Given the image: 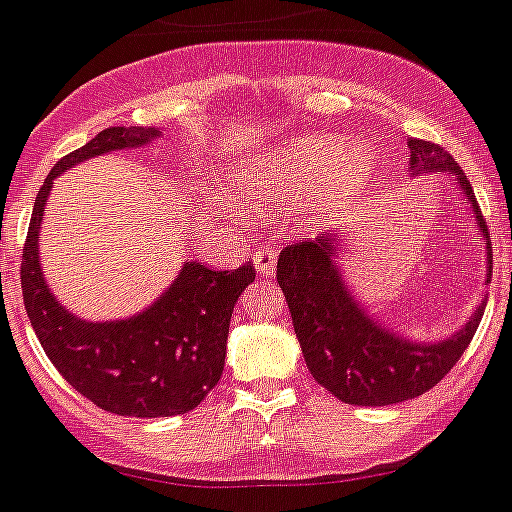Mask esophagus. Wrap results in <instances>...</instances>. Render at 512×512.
<instances>
[{
	"label": "esophagus",
	"instance_id": "esophagus-1",
	"mask_svg": "<svg viewBox=\"0 0 512 512\" xmlns=\"http://www.w3.org/2000/svg\"><path fill=\"white\" fill-rule=\"evenodd\" d=\"M252 262H255V270L260 272L262 278H267V275L275 270V262H278V247L262 245L260 250H255V255H252Z\"/></svg>",
	"mask_w": 512,
	"mask_h": 512
}]
</instances>
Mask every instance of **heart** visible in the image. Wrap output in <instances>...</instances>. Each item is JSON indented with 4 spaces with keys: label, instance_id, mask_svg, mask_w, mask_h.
Segmentation results:
<instances>
[{
    "label": "heart",
    "instance_id": "heart-1",
    "mask_svg": "<svg viewBox=\"0 0 512 512\" xmlns=\"http://www.w3.org/2000/svg\"><path fill=\"white\" fill-rule=\"evenodd\" d=\"M374 148L346 143L338 136H305L288 143L275 159L232 176L227 194L234 202L265 204L313 194L323 181L338 197L364 186L374 171Z\"/></svg>",
    "mask_w": 512,
    "mask_h": 512
}]
</instances>
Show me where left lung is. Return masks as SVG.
<instances>
[{"instance_id": "left-lung-1", "label": "left lung", "mask_w": 512, "mask_h": 512, "mask_svg": "<svg viewBox=\"0 0 512 512\" xmlns=\"http://www.w3.org/2000/svg\"><path fill=\"white\" fill-rule=\"evenodd\" d=\"M414 171H452L465 191L487 237V262L493 267L490 232L477 207L475 191L450 151L424 138H409ZM336 237L298 240L278 257V283L290 308L295 336L313 379L336 399L358 407H386L414 399L437 386L470 346L482 318V305L457 336L434 346L404 341L376 326L348 295L336 262ZM487 270V280H490Z\"/></svg>"}]
</instances>
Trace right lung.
Returning <instances> with one entry per match:
<instances>
[{
  "label": "right lung",
  "instance_id": "obj_1",
  "mask_svg": "<svg viewBox=\"0 0 512 512\" xmlns=\"http://www.w3.org/2000/svg\"><path fill=\"white\" fill-rule=\"evenodd\" d=\"M154 136L159 131L151 126L105 128L62 156L40 186L19 265L25 310L52 366L78 394L118 417H174L199 407L224 371L234 303L255 280L252 262L237 270L186 262L151 308L116 323H85L52 298L40 272L37 232L55 176L90 156L143 146Z\"/></svg>",
  "mask_w": 512,
  "mask_h": 512
}]
</instances>
